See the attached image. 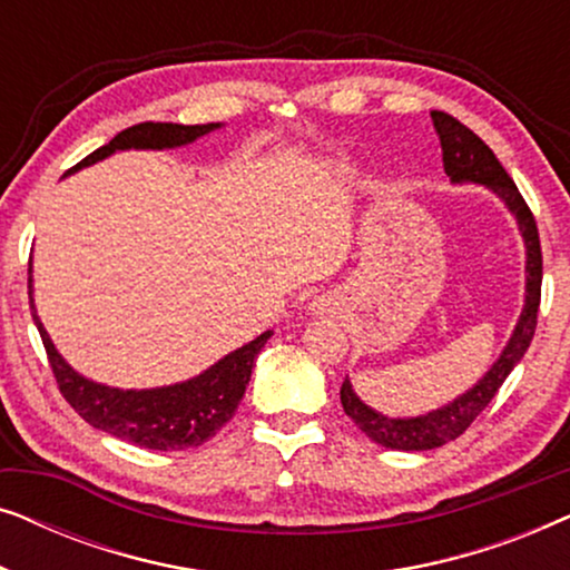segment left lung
Instances as JSON below:
<instances>
[{
  "label": "left lung",
  "mask_w": 570,
  "mask_h": 570,
  "mask_svg": "<svg viewBox=\"0 0 570 570\" xmlns=\"http://www.w3.org/2000/svg\"><path fill=\"white\" fill-rule=\"evenodd\" d=\"M433 127L439 131L441 150H443V170L454 184L474 181L485 184L493 189L498 197L505 202V207L517 215L519 230L524 236L527 246V301L524 311H521L517 330H513L509 345L493 363L485 376L474 384L470 392L456 396L446 407L428 412L420 417H384L381 412L371 410L368 404L361 402V396L353 392V384L345 379L340 389V400L345 415L368 435L371 441L381 443L386 449L396 451H428L439 449L443 443L454 441L462 435L466 428L474 423V417L488 407L490 400L503 386L521 357H524L529 342L534 337L537 330V311H540V295H542V248H540V233H537V223L529 205L521 197V191L513 184V178L505 174V168L498 163L493 150L474 135L470 127L456 121L451 114L431 111Z\"/></svg>",
  "instance_id": "8db88e82"
}]
</instances>
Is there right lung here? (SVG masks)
<instances>
[{"mask_svg": "<svg viewBox=\"0 0 570 570\" xmlns=\"http://www.w3.org/2000/svg\"><path fill=\"white\" fill-rule=\"evenodd\" d=\"M220 127V124H163V121H145L135 127L124 129L116 135L111 142L98 147L88 158L77 163L72 170L108 158L116 150H163V147H181L194 139L207 135ZM30 275V269H28ZM28 295L30 311H33V322L41 334L46 355H49L53 379L65 400L72 404V410L82 420H88L92 428L116 435V439L137 443L142 449L155 451H184L202 446V443L213 439L228 420L236 415L240 396H244L256 355L269 340L272 332H264L259 337L248 342V345L233 350L223 361H217L213 368H207L199 376L174 386L160 389H111L96 381L85 379L77 373L72 365L65 363V357L57 353L53 342L46 334L41 318L33 306V279L28 277Z\"/></svg>", "mask_w": 570, "mask_h": 570, "instance_id": "right-lung-1", "label": "right lung"}]
</instances>
